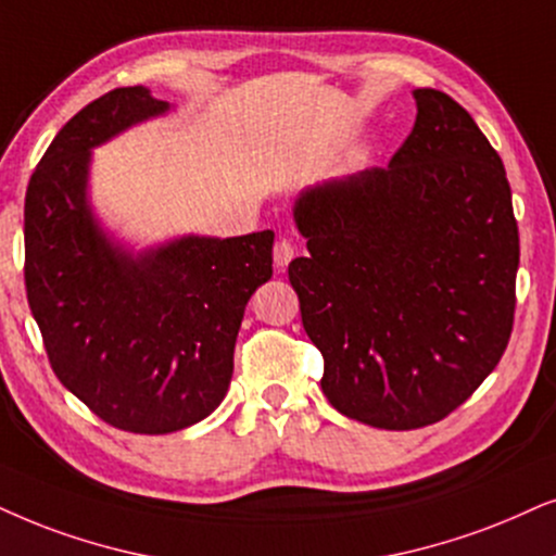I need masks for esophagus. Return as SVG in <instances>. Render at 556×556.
<instances>
[{"label": "esophagus", "mask_w": 556, "mask_h": 556, "mask_svg": "<svg viewBox=\"0 0 556 556\" xmlns=\"http://www.w3.org/2000/svg\"><path fill=\"white\" fill-rule=\"evenodd\" d=\"M274 266H277V271H285L287 264L294 258V245L287 241V238H279L277 243H274Z\"/></svg>", "instance_id": "esophagus-1"}]
</instances>
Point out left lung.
I'll list each match as a JSON object with an SVG mask.
<instances>
[{
  "mask_svg": "<svg viewBox=\"0 0 556 556\" xmlns=\"http://www.w3.org/2000/svg\"><path fill=\"white\" fill-rule=\"evenodd\" d=\"M416 125L388 168L305 189L290 264L328 403L410 431L456 410L508 346L518 226L505 166L472 115L413 91Z\"/></svg>",
  "mask_w": 556,
  "mask_h": 556,
  "instance_id": "left-lung-1",
  "label": "left lung"
}]
</instances>
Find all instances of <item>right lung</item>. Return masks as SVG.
Returning a JSON list of instances; mask_svg holds the SVG:
<instances>
[{"label":"right lung","instance_id":"right-lung-1","mask_svg":"<svg viewBox=\"0 0 556 556\" xmlns=\"http://www.w3.org/2000/svg\"><path fill=\"white\" fill-rule=\"evenodd\" d=\"M166 110L146 87L89 102L25 194V287L48 362L94 416L130 433L181 431L220 405L245 302L271 277V230L185 236L132 256L94 220L91 149Z\"/></svg>","mask_w":556,"mask_h":556}]
</instances>
